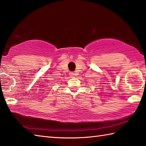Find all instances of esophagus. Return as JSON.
Returning <instances> with one entry per match:
<instances>
[{"label":"esophagus","mask_w":146,"mask_h":146,"mask_svg":"<svg viewBox=\"0 0 146 146\" xmlns=\"http://www.w3.org/2000/svg\"><path fill=\"white\" fill-rule=\"evenodd\" d=\"M70 76H72V77H73V76H75V73H70Z\"/></svg>","instance_id":"esophagus-1"}]
</instances>
